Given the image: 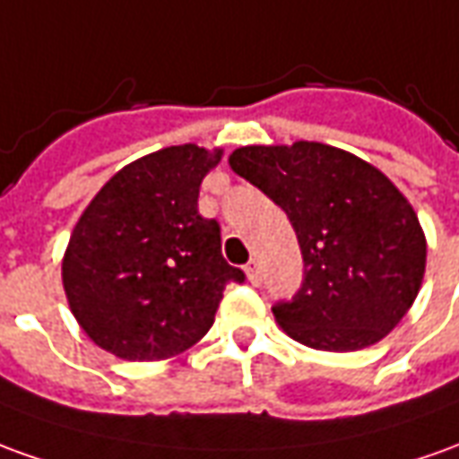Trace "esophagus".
Wrapping results in <instances>:
<instances>
[{"label": "esophagus", "instance_id": "esophagus-1", "mask_svg": "<svg viewBox=\"0 0 459 459\" xmlns=\"http://www.w3.org/2000/svg\"><path fill=\"white\" fill-rule=\"evenodd\" d=\"M246 275H248V281L251 283H261V278H263V268H261V261L258 258H251V261L246 263Z\"/></svg>", "mask_w": 459, "mask_h": 459}]
</instances>
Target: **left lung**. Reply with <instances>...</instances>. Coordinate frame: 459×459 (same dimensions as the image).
<instances>
[{"label": "left lung", "mask_w": 459, "mask_h": 459, "mask_svg": "<svg viewBox=\"0 0 459 459\" xmlns=\"http://www.w3.org/2000/svg\"><path fill=\"white\" fill-rule=\"evenodd\" d=\"M230 169L283 208L303 253V285L273 316L293 341L328 352L375 345L415 303L428 240L383 171L318 143L240 146Z\"/></svg>", "instance_id": "obj_1"}]
</instances>
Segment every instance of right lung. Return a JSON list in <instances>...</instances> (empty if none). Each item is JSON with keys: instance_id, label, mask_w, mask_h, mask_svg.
Returning a JSON list of instances; mask_svg holds the SVG:
<instances>
[{"instance_id": "right-lung-1", "label": "right lung", "mask_w": 459, "mask_h": 459, "mask_svg": "<svg viewBox=\"0 0 459 459\" xmlns=\"http://www.w3.org/2000/svg\"><path fill=\"white\" fill-rule=\"evenodd\" d=\"M223 149L196 143L141 156L108 178L72 230L64 293L86 335L121 360H166L213 325L223 288L246 275L221 255V229L198 213Z\"/></svg>"}]
</instances>
